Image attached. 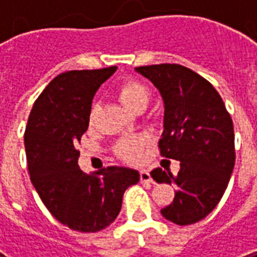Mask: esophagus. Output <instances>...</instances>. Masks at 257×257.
I'll use <instances>...</instances> for the list:
<instances>
[{"mask_svg": "<svg viewBox=\"0 0 257 257\" xmlns=\"http://www.w3.org/2000/svg\"><path fill=\"white\" fill-rule=\"evenodd\" d=\"M140 179L143 183H152V177L147 169H141L140 171Z\"/></svg>", "mask_w": 257, "mask_h": 257, "instance_id": "obj_1", "label": "esophagus"}]
</instances>
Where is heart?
Wrapping results in <instances>:
<instances>
[{
    "instance_id": "heart-1",
    "label": "heart",
    "mask_w": 257,
    "mask_h": 257,
    "mask_svg": "<svg viewBox=\"0 0 257 257\" xmlns=\"http://www.w3.org/2000/svg\"><path fill=\"white\" fill-rule=\"evenodd\" d=\"M117 98L124 105L125 108H128L132 112H141L148 105L151 93H149L148 86L143 82L129 78L125 80L117 86L116 89ZM97 113H98V106H93L89 113V121L93 122L96 120ZM145 144V140L140 136H131L125 137L120 143L117 144V153L120 155L124 160L126 161H137L141 156L143 145Z\"/></svg>"
}]
</instances>
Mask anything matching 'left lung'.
<instances>
[{
    "mask_svg": "<svg viewBox=\"0 0 257 257\" xmlns=\"http://www.w3.org/2000/svg\"><path fill=\"white\" fill-rule=\"evenodd\" d=\"M156 86L164 102L160 152L180 161L177 175L161 168L151 176L175 185V199L161 209L165 219L189 225L211 213L223 197L235 165L233 122L212 84L177 64L135 68Z\"/></svg>",
    "mask_w": 257,
    "mask_h": 257,
    "instance_id": "obj_1",
    "label": "left lung"
}]
</instances>
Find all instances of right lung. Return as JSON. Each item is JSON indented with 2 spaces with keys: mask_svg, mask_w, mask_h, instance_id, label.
<instances>
[{
  "mask_svg": "<svg viewBox=\"0 0 257 257\" xmlns=\"http://www.w3.org/2000/svg\"><path fill=\"white\" fill-rule=\"evenodd\" d=\"M116 66L69 70L58 74L38 96L25 131L30 181L48 211L78 232H98L116 220L124 192L139 183L140 173L108 167L84 173L76 145L89 126L97 89Z\"/></svg>",
  "mask_w": 257,
  "mask_h": 257,
  "instance_id": "right-lung-1",
  "label": "right lung"
}]
</instances>
